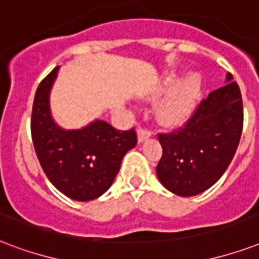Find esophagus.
Wrapping results in <instances>:
<instances>
[{
    "instance_id": "esophagus-1",
    "label": "esophagus",
    "mask_w": 259,
    "mask_h": 259,
    "mask_svg": "<svg viewBox=\"0 0 259 259\" xmlns=\"http://www.w3.org/2000/svg\"><path fill=\"white\" fill-rule=\"evenodd\" d=\"M151 137V132L148 129H144V127H140L137 132V140H138V143L141 144L144 143L145 140H148V138Z\"/></svg>"
}]
</instances>
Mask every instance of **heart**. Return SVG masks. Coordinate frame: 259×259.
<instances>
[{
    "label": "heart",
    "instance_id": "1",
    "mask_svg": "<svg viewBox=\"0 0 259 259\" xmlns=\"http://www.w3.org/2000/svg\"><path fill=\"white\" fill-rule=\"evenodd\" d=\"M202 80L200 74L190 73L182 80L175 73H168L155 90L147 95V102H155L168 95L156 111V119L165 127H174L183 123L194 111L200 99Z\"/></svg>",
    "mask_w": 259,
    "mask_h": 259
}]
</instances>
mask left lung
<instances>
[{"instance_id": "obj_1", "label": "left lung", "mask_w": 259, "mask_h": 259, "mask_svg": "<svg viewBox=\"0 0 259 259\" xmlns=\"http://www.w3.org/2000/svg\"><path fill=\"white\" fill-rule=\"evenodd\" d=\"M226 82L201 102L185 127L159 134L163 155L156 174L174 194L204 193L234 159L243 129V102L231 73H227Z\"/></svg>"}]
</instances>
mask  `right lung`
I'll return each mask as SVG.
<instances>
[{"label":"right lung","mask_w":259,"mask_h":259,"mask_svg":"<svg viewBox=\"0 0 259 259\" xmlns=\"http://www.w3.org/2000/svg\"><path fill=\"white\" fill-rule=\"evenodd\" d=\"M59 66L37 87L31 134L39 163L53 185L74 201H92L110 189L126 152L137 145L134 129H114L95 119L81 129H64L53 119L50 92Z\"/></svg>","instance_id":"right-lung-1"}]
</instances>
